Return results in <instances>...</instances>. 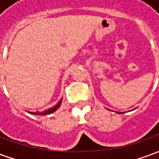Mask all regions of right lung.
Here are the masks:
<instances>
[{
    "instance_id": "1",
    "label": "right lung",
    "mask_w": 159,
    "mask_h": 159,
    "mask_svg": "<svg viewBox=\"0 0 159 159\" xmlns=\"http://www.w3.org/2000/svg\"><path fill=\"white\" fill-rule=\"evenodd\" d=\"M61 101H62V99L59 100V102L56 104L54 107H51V108H49V109H48V110L44 111H42V112H30V113L36 114V115H48V114L52 113V112H53V111H55L57 110L59 107H60Z\"/></svg>"
}]
</instances>
